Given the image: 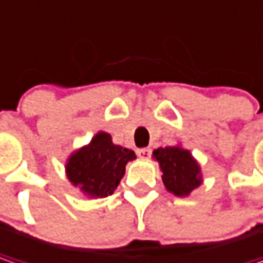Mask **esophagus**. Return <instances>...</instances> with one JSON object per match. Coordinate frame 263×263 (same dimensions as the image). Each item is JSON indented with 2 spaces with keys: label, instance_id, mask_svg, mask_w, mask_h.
I'll return each mask as SVG.
<instances>
[{
  "label": "esophagus",
  "instance_id": "34e87169",
  "mask_svg": "<svg viewBox=\"0 0 263 263\" xmlns=\"http://www.w3.org/2000/svg\"><path fill=\"white\" fill-rule=\"evenodd\" d=\"M152 154V151L149 147H141V149H137V155L140 158H149Z\"/></svg>",
  "mask_w": 263,
  "mask_h": 263
}]
</instances>
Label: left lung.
<instances>
[{
    "mask_svg": "<svg viewBox=\"0 0 263 263\" xmlns=\"http://www.w3.org/2000/svg\"><path fill=\"white\" fill-rule=\"evenodd\" d=\"M154 158L161 165L165 188L175 196H188L202 183L200 168L188 151L178 146L159 147L154 151Z\"/></svg>",
    "mask_w": 263,
    "mask_h": 263,
    "instance_id": "left-lung-1",
    "label": "left lung"
}]
</instances>
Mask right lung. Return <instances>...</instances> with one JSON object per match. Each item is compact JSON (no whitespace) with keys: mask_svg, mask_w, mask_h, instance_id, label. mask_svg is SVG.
<instances>
[{"mask_svg":"<svg viewBox=\"0 0 263 263\" xmlns=\"http://www.w3.org/2000/svg\"><path fill=\"white\" fill-rule=\"evenodd\" d=\"M135 154L112 144L111 135L99 132L91 143L69 158L67 178L90 197H107L114 193L125 175V165Z\"/></svg>","mask_w":263,"mask_h":263,"instance_id":"obj_1","label":"right lung"}]
</instances>
